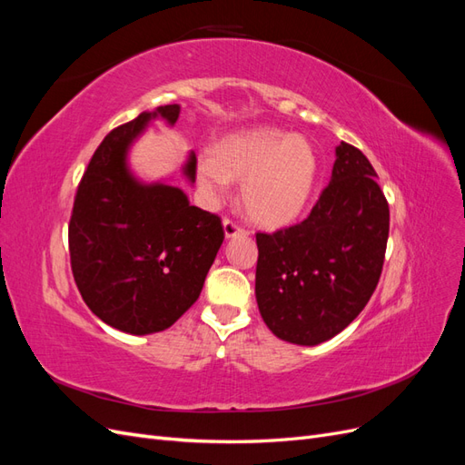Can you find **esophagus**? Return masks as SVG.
<instances>
[{
  "label": "esophagus",
  "mask_w": 465,
  "mask_h": 465,
  "mask_svg": "<svg viewBox=\"0 0 465 465\" xmlns=\"http://www.w3.org/2000/svg\"><path fill=\"white\" fill-rule=\"evenodd\" d=\"M223 231H224V236H227V238L238 236V234H246V229H242L241 224H236L234 221H231L227 217L223 219Z\"/></svg>",
  "instance_id": "obj_1"
}]
</instances>
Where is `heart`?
<instances>
[{
	"label": "heart",
	"instance_id": "b5f03b06",
	"mask_svg": "<svg viewBox=\"0 0 465 465\" xmlns=\"http://www.w3.org/2000/svg\"><path fill=\"white\" fill-rule=\"evenodd\" d=\"M202 190L219 198L231 182L241 184L248 219L283 227L297 219L316 186L318 154L308 139L277 128H252L221 137L195 163Z\"/></svg>",
	"mask_w": 465,
	"mask_h": 465
}]
</instances>
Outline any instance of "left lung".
<instances>
[{"mask_svg": "<svg viewBox=\"0 0 465 465\" xmlns=\"http://www.w3.org/2000/svg\"><path fill=\"white\" fill-rule=\"evenodd\" d=\"M388 231L390 209L372 164L341 142L311 215L256 234V301L265 326L297 345H318L343 331L378 285Z\"/></svg>", "mask_w": 465, "mask_h": 465, "instance_id": "1", "label": "left lung"}]
</instances>
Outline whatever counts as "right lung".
<instances>
[{
  "label": "right lung",
  "mask_w": 465,
  "mask_h": 465,
  "mask_svg": "<svg viewBox=\"0 0 465 465\" xmlns=\"http://www.w3.org/2000/svg\"><path fill=\"white\" fill-rule=\"evenodd\" d=\"M178 104L142 112L94 151L69 219V258L83 301L108 326L132 335L171 328L198 301L223 244L221 219L190 205L176 186L139 182L128 151L154 118L174 125ZM195 182V154L184 164Z\"/></svg>",
  "instance_id": "obj_1"
}]
</instances>
